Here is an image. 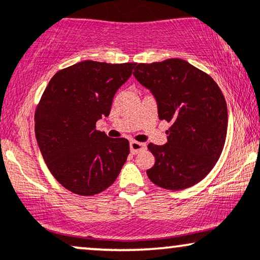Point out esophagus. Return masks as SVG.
<instances>
[{
  "label": "esophagus",
  "mask_w": 260,
  "mask_h": 260,
  "mask_svg": "<svg viewBox=\"0 0 260 260\" xmlns=\"http://www.w3.org/2000/svg\"><path fill=\"white\" fill-rule=\"evenodd\" d=\"M129 146H131V152H132V154H137V152L142 151V150L145 149V144L136 142V140H132V142L129 143Z\"/></svg>",
  "instance_id": "esophagus-1"
}]
</instances>
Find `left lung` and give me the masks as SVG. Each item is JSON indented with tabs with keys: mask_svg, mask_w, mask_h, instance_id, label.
<instances>
[{
	"mask_svg": "<svg viewBox=\"0 0 260 260\" xmlns=\"http://www.w3.org/2000/svg\"><path fill=\"white\" fill-rule=\"evenodd\" d=\"M133 75L155 95L160 120L172 123L167 144L148 145L155 157L149 179L167 190L195 185L219 160L226 138L228 108L219 86L177 58L137 64Z\"/></svg>",
	"mask_w": 260,
	"mask_h": 260,
	"instance_id": "left-lung-1",
	"label": "left lung"
}]
</instances>
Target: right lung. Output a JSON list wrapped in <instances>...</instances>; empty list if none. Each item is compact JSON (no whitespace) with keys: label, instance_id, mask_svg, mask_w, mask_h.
Masks as SVG:
<instances>
[{"label":"right lung","instance_id":"obj_1","mask_svg":"<svg viewBox=\"0 0 260 260\" xmlns=\"http://www.w3.org/2000/svg\"><path fill=\"white\" fill-rule=\"evenodd\" d=\"M136 62L93 60L59 70L35 111V133L52 176L69 191L92 196L116 180L129 154V142L95 129L109 116L115 93L132 75Z\"/></svg>","mask_w":260,"mask_h":260}]
</instances>
